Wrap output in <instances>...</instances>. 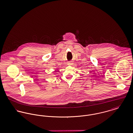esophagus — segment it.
<instances>
[{"label":"esophagus","instance_id":"esophagus-1","mask_svg":"<svg viewBox=\"0 0 133 133\" xmlns=\"http://www.w3.org/2000/svg\"><path fill=\"white\" fill-rule=\"evenodd\" d=\"M72 64H73V62H72V61H69L68 63V65H71Z\"/></svg>","mask_w":133,"mask_h":133}]
</instances>
